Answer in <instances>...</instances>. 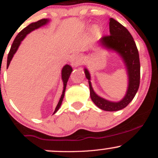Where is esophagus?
Segmentation results:
<instances>
[{
    "mask_svg": "<svg viewBox=\"0 0 158 158\" xmlns=\"http://www.w3.org/2000/svg\"><path fill=\"white\" fill-rule=\"evenodd\" d=\"M81 59L79 55H75L73 56V58H72L71 59L72 65H73V66L75 67H77L81 64Z\"/></svg>",
    "mask_w": 158,
    "mask_h": 158,
    "instance_id": "obj_1",
    "label": "esophagus"
}]
</instances>
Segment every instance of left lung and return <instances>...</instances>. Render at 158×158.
Masks as SVG:
<instances>
[{"label":"left lung","mask_w":158,"mask_h":158,"mask_svg":"<svg viewBox=\"0 0 158 158\" xmlns=\"http://www.w3.org/2000/svg\"><path fill=\"white\" fill-rule=\"evenodd\" d=\"M109 21L110 35L102 36L100 43L106 48L118 52L124 59L129 77V85L126 97L118 102H110L98 97L92 88L90 74L87 69H85V73L89 80L90 98L96 106L107 111H116L126 108L137 94L140 79V64L138 50L131 33L116 20L110 18Z\"/></svg>","instance_id":"left-lung-1"}]
</instances>
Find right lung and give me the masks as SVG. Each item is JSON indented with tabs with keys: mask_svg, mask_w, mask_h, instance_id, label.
Segmentation results:
<instances>
[{
	"mask_svg": "<svg viewBox=\"0 0 158 158\" xmlns=\"http://www.w3.org/2000/svg\"><path fill=\"white\" fill-rule=\"evenodd\" d=\"M48 22V19H41V20H39V21H38L37 22L30 23V25H28L27 27H25L23 30H21V31L20 32L19 34H18L17 36L15 37V40H14L13 43H12V47H11V48H10V52H9V54H8V57H7V65H6L7 68H8L9 65H10V63L11 60H12V57H13L14 54H15V52L17 51L18 48H19V45H20V44H21V41L24 39L25 36H26L28 33H30V32L32 31V30H35V29L39 28V27H41V26H43V25L46 24ZM72 70H72V68L68 64L65 65V66L62 69V71H61V77H62L63 83H64V88H63V92H62V94H61V97L60 98V99H59V103H58V105L56 106V108L55 110H54L53 114H55L56 112L59 110V108H60L61 104V102H62V100H63V98H64V92H65V89H66L67 82H68V79H69V77H70V73H71Z\"/></svg>",
	"mask_w": 158,
	"mask_h": 158,
	"instance_id": "right-lung-1",
	"label": "right lung"
}]
</instances>
